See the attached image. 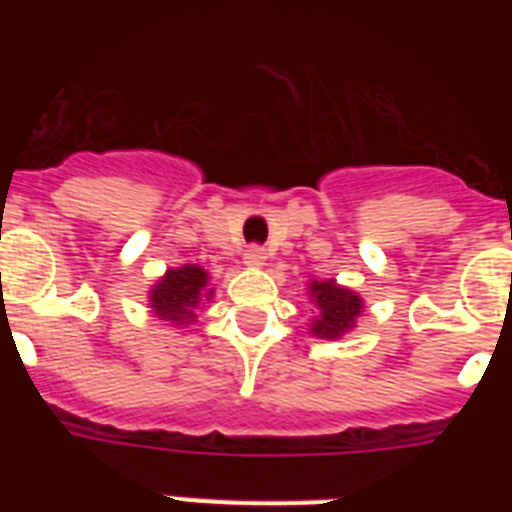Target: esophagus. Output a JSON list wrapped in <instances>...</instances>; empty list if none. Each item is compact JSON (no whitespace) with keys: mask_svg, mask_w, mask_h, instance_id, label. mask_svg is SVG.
<instances>
[{"mask_svg":"<svg viewBox=\"0 0 512 512\" xmlns=\"http://www.w3.org/2000/svg\"><path fill=\"white\" fill-rule=\"evenodd\" d=\"M244 265H249V268H260V265H265V249L263 247L244 249Z\"/></svg>","mask_w":512,"mask_h":512,"instance_id":"1","label":"esophagus"}]
</instances>
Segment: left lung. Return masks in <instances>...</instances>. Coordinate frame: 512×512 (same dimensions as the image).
<instances>
[{
	"instance_id": "8db88e82",
	"label": "left lung",
	"mask_w": 512,
	"mask_h": 512,
	"mask_svg": "<svg viewBox=\"0 0 512 512\" xmlns=\"http://www.w3.org/2000/svg\"><path fill=\"white\" fill-rule=\"evenodd\" d=\"M308 300L313 303L308 332L319 340H340L356 329L358 316L364 313V297L335 279L308 281Z\"/></svg>"
}]
</instances>
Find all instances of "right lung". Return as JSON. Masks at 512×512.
<instances>
[{"label":"right lung","instance_id":"right-lung-1","mask_svg":"<svg viewBox=\"0 0 512 512\" xmlns=\"http://www.w3.org/2000/svg\"><path fill=\"white\" fill-rule=\"evenodd\" d=\"M215 297V284L201 265L185 263L167 268L164 276L148 289V308L170 327H188L196 321V311Z\"/></svg>","mask_w":512,"mask_h":512}]
</instances>
